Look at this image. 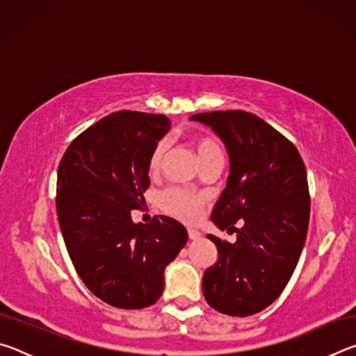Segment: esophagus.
<instances>
[{
	"instance_id": "obj_1",
	"label": "esophagus",
	"mask_w": 356,
	"mask_h": 356,
	"mask_svg": "<svg viewBox=\"0 0 356 356\" xmlns=\"http://www.w3.org/2000/svg\"><path fill=\"white\" fill-rule=\"evenodd\" d=\"M188 237L191 240H197V238L201 237V232L197 231V229H188Z\"/></svg>"
}]
</instances>
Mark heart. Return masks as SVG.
<instances>
[{"instance_id":"obj_1","label":"heart","mask_w":356,"mask_h":356,"mask_svg":"<svg viewBox=\"0 0 356 356\" xmlns=\"http://www.w3.org/2000/svg\"><path fill=\"white\" fill-rule=\"evenodd\" d=\"M193 146H195L196 155L201 165L206 163L213 156H221V147L213 136L206 134H196L193 136ZM166 155V143L161 140L154 146L147 159L149 174H156L160 171L161 163ZM206 197L200 193H193L177 186L163 190L159 195V206L165 213L174 216L180 221L195 222L201 218Z\"/></svg>"}]
</instances>
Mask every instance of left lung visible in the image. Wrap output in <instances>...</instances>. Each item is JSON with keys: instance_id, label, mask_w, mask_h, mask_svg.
Segmentation results:
<instances>
[{"instance_id": "obj_1", "label": "left lung", "mask_w": 356, "mask_h": 356, "mask_svg": "<svg viewBox=\"0 0 356 356\" xmlns=\"http://www.w3.org/2000/svg\"><path fill=\"white\" fill-rule=\"evenodd\" d=\"M191 119L210 125L226 144L231 172L210 218L221 231L237 232L234 243L207 236L218 259L204 272V297L222 314H256L284 291L303 250L311 209L303 159L252 113L212 111ZM237 220L242 228L233 226Z\"/></svg>"}]
</instances>
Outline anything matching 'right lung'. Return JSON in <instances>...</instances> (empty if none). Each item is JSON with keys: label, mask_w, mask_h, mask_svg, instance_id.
I'll return each mask as SVG.
<instances>
[{"label": "right lung", "mask_w": 356, "mask_h": 356, "mask_svg": "<svg viewBox=\"0 0 356 356\" xmlns=\"http://www.w3.org/2000/svg\"><path fill=\"white\" fill-rule=\"evenodd\" d=\"M168 130L163 114L111 113L78 135L59 161L56 212L65 248L89 291L114 308L154 305L165 267L188 238L170 216L131 221L150 185L147 159Z\"/></svg>", "instance_id": "obj_1"}]
</instances>
